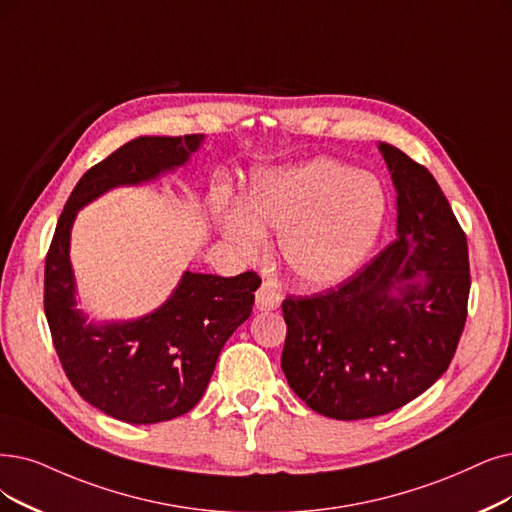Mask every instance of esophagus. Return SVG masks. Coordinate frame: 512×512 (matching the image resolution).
Masks as SVG:
<instances>
[{"label": "esophagus", "mask_w": 512, "mask_h": 512, "mask_svg": "<svg viewBox=\"0 0 512 512\" xmlns=\"http://www.w3.org/2000/svg\"><path fill=\"white\" fill-rule=\"evenodd\" d=\"M283 296L273 290L269 283H262V288L256 292V309L258 311H273L281 304Z\"/></svg>", "instance_id": "obj_1"}]
</instances>
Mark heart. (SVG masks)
Segmentation results:
<instances>
[{
	"label": "heart",
	"instance_id": "obj_1",
	"mask_svg": "<svg viewBox=\"0 0 512 512\" xmlns=\"http://www.w3.org/2000/svg\"><path fill=\"white\" fill-rule=\"evenodd\" d=\"M384 210L374 176L317 157L258 174L241 206L218 208V220L243 254L262 248L264 231H279L277 250L290 277L302 288H332L372 252Z\"/></svg>",
	"mask_w": 512,
	"mask_h": 512
}]
</instances>
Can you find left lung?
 I'll list each match as a JSON object with an SVG mask.
<instances>
[{
	"mask_svg": "<svg viewBox=\"0 0 512 512\" xmlns=\"http://www.w3.org/2000/svg\"><path fill=\"white\" fill-rule=\"evenodd\" d=\"M397 189V237L338 288L288 296L281 370L313 412L399 410L454 359L470 292L468 243L433 174L378 145Z\"/></svg>",
	"mask_w": 512,
	"mask_h": 512,
	"instance_id": "8db88e82",
	"label": "left lung"
}]
</instances>
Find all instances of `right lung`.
<instances>
[{"label": "right lung", "instance_id": "add662e5", "mask_svg": "<svg viewBox=\"0 0 512 512\" xmlns=\"http://www.w3.org/2000/svg\"><path fill=\"white\" fill-rule=\"evenodd\" d=\"M203 134L140 136L79 178L46 256L44 311L54 349L75 391L115 420L155 424L191 412L214 374L224 342L250 317L260 277L187 271L157 311L90 323L75 309L69 260L77 212L109 189L155 180L187 163Z\"/></svg>", "mask_w": 512, "mask_h": 512}]
</instances>
